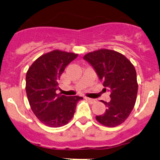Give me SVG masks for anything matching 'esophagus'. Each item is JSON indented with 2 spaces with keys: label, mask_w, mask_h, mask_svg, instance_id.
Wrapping results in <instances>:
<instances>
[{
  "label": "esophagus",
  "mask_w": 160,
  "mask_h": 160,
  "mask_svg": "<svg viewBox=\"0 0 160 160\" xmlns=\"http://www.w3.org/2000/svg\"><path fill=\"white\" fill-rule=\"evenodd\" d=\"M86 100H88V102H89L91 104H93V103H94V102H95V99H94V98H86Z\"/></svg>",
  "instance_id": "esophagus-1"
}]
</instances>
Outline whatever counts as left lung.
Returning <instances> with one entry per match:
<instances>
[{
  "label": "left lung",
  "mask_w": 160,
  "mask_h": 160,
  "mask_svg": "<svg viewBox=\"0 0 160 160\" xmlns=\"http://www.w3.org/2000/svg\"><path fill=\"white\" fill-rule=\"evenodd\" d=\"M83 59L92 66L105 89L110 91V102L102 101L106 110L96 116V119L110 128L121 124L131 114L137 98L138 86L134 66L124 55L108 49L90 52Z\"/></svg>",
  "instance_id": "8db88e82"
}]
</instances>
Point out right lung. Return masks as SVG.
I'll return each instance as SVG.
<instances>
[{
	"label": "right lung",
	"mask_w": 160,
	"mask_h": 160,
	"mask_svg": "<svg viewBox=\"0 0 160 160\" xmlns=\"http://www.w3.org/2000/svg\"><path fill=\"white\" fill-rule=\"evenodd\" d=\"M77 54L53 51L39 57L29 68L26 91L31 109L44 124L60 128L67 124L83 98L56 94L60 76Z\"/></svg>",
	"instance_id": "add662e5"
}]
</instances>
